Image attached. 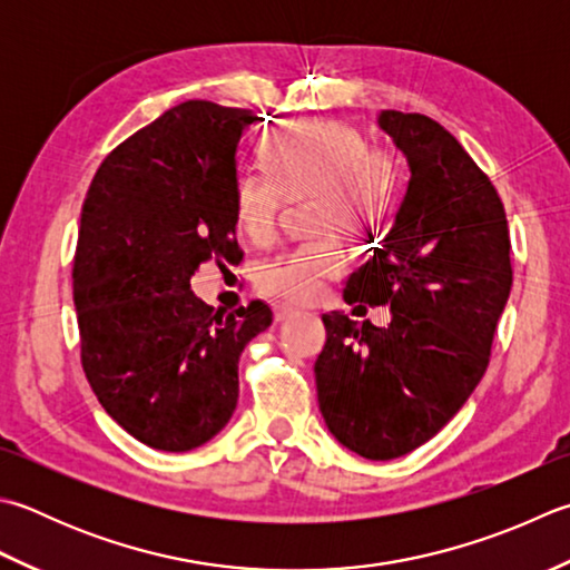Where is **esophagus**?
I'll return each mask as SVG.
<instances>
[{
	"label": "esophagus",
	"mask_w": 570,
	"mask_h": 570,
	"mask_svg": "<svg viewBox=\"0 0 570 570\" xmlns=\"http://www.w3.org/2000/svg\"><path fill=\"white\" fill-rule=\"evenodd\" d=\"M298 311L296 308H292V306H274V318L282 323V321H286V318H292V316H296Z\"/></svg>",
	"instance_id": "obj_1"
}]
</instances>
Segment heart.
<instances>
[{
	"label": "heart",
	"mask_w": 570,
	"mask_h": 570,
	"mask_svg": "<svg viewBox=\"0 0 570 570\" xmlns=\"http://www.w3.org/2000/svg\"><path fill=\"white\" fill-rule=\"evenodd\" d=\"M264 160L274 183L262 173L244 175L237 185V225L252 239L274 232L282 191L288 197L316 193V225L361 229L385 217L397 193L400 170L385 148H367L348 122L311 118L284 126L264 142ZM343 252L333 239H316L278 254L256 272L264 296L306 304L321 282L343 269Z\"/></svg>",
	"instance_id": "b5f03b06"
}]
</instances>
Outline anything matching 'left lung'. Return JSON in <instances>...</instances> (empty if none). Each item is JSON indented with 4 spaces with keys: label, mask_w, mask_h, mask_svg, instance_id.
Instances as JSON below:
<instances>
[{
    "label": "left lung",
    "mask_w": 570,
    "mask_h": 570,
    "mask_svg": "<svg viewBox=\"0 0 570 570\" xmlns=\"http://www.w3.org/2000/svg\"><path fill=\"white\" fill-rule=\"evenodd\" d=\"M377 128L403 153L410 180L343 298L390 304L393 318L377 328L323 314L314 373L328 432L385 462L432 440L482 381L511 292V244L494 185L450 130L400 110H381Z\"/></svg>",
    "instance_id": "1"
}]
</instances>
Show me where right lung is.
<instances>
[{"mask_svg": "<svg viewBox=\"0 0 570 570\" xmlns=\"http://www.w3.org/2000/svg\"><path fill=\"white\" fill-rule=\"evenodd\" d=\"M252 110L185 100L108 155L88 187L73 259L81 361L98 403L138 442L189 452L227 425L239 355L272 326L193 294L209 259L237 262L239 142Z\"/></svg>", "mask_w": 570, "mask_h": 570, "instance_id": "obj_1", "label": "right lung"}]
</instances>
